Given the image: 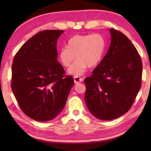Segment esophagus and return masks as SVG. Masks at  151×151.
I'll list each match as a JSON object with an SVG mask.
<instances>
[{
    "mask_svg": "<svg viewBox=\"0 0 151 151\" xmlns=\"http://www.w3.org/2000/svg\"><path fill=\"white\" fill-rule=\"evenodd\" d=\"M74 81H75V84H78L79 82H81L83 81V78L81 77H79V76H74Z\"/></svg>",
    "mask_w": 151,
    "mask_h": 151,
    "instance_id": "34e87169",
    "label": "esophagus"
}]
</instances>
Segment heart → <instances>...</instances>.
Here are the masks:
<instances>
[{
  "instance_id": "heart-1",
  "label": "heart",
  "mask_w": 151,
  "mask_h": 151,
  "mask_svg": "<svg viewBox=\"0 0 151 151\" xmlns=\"http://www.w3.org/2000/svg\"><path fill=\"white\" fill-rule=\"evenodd\" d=\"M106 41L100 34L76 35L68 41L67 47L61 49L59 59L65 67L76 60L68 70L70 75L80 76L88 67H93L101 62L104 52Z\"/></svg>"
}]
</instances>
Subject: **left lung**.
Instances as JSON below:
<instances>
[{
	"mask_svg": "<svg viewBox=\"0 0 151 151\" xmlns=\"http://www.w3.org/2000/svg\"><path fill=\"white\" fill-rule=\"evenodd\" d=\"M108 52L84 80L85 102L96 118L109 121L124 115L142 86V62L136 47L121 32L110 28Z\"/></svg>",
	"mask_w": 151,
	"mask_h": 151,
	"instance_id": "8db88e82",
	"label": "left lung"
}]
</instances>
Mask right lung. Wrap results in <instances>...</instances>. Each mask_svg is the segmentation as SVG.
I'll return each mask as SVG.
<instances>
[{
    "label": "right lung",
    "mask_w": 151,
    "mask_h": 151,
    "mask_svg": "<svg viewBox=\"0 0 151 151\" xmlns=\"http://www.w3.org/2000/svg\"><path fill=\"white\" fill-rule=\"evenodd\" d=\"M64 30H47L34 35L16 53L11 87L22 111L37 121L55 118L65 106L74 84L57 61V40Z\"/></svg>",
    "instance_id": "1"
}]
</instances>
